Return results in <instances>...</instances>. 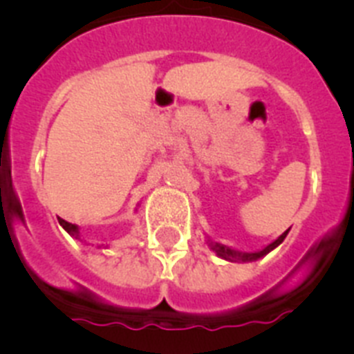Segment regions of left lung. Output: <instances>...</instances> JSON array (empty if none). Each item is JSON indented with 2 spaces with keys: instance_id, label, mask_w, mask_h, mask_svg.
<instances>
[{
  "instance_id": "obj_1",
  "label": "left lung",
  "mask_w": 354,
  "mask_h": 354,
  "mask_svg": "<svg viewBox=\"0 0 354 354\" xmlns=\"http://www.w3.org/2000/svg\"><path fill=\"white\" fill-rule=\"evenodd\" d=\"M286 236H287V232H283L282 236L278 237L277 241H273L271 245H268L264 250H261V252H255V253H239V252H236V250L228 248V246L220 245V243H214V245H212V243H211V248L214 250V252L218 253V255H220L221 259H227V261H230V262H237V261H243V262H246V261H255V259L264 257L266 253H270L271 250L277 248V246L280 245V243H282L283 239H286Z\"/></svg>"
}]
</instances>
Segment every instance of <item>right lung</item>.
<instances>
[{"mask_svg": "<svg viewBox=\"0 0 354 354\" xmlns=\"http://www.w3.org/2000/svg\"><path fill=\"white\" fill-rule=\"evenodd\" d=\"M58 221H60V225H62V227H64V228H65V230H67V232H68V234H71V236L77 237V227H76V225H72V223H68V221L62 220V218H58Z\"/></svg>", "mask_w": 354, "mask_h": 354, "instance_id": "right-lung-1", "label": "right lung"}]
</instances>
